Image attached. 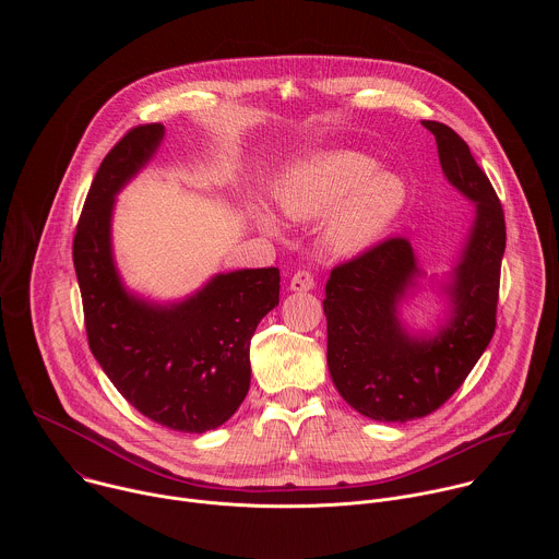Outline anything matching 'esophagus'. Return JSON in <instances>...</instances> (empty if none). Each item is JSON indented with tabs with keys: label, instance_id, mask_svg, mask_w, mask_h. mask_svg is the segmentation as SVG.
<instances>
[{
	"label": "esophagus",
	"instance_id": "34e87169",
	"mask_svg": "<svg viewBox=\"0 0 559 559\" xmlns=\"http://www.w3.org/2000/svg\"><path fill=\"white\" fill-rule=\"evenodd\" d=\"M289 289L292 292H309V289H313V276L309 272H305V270H298L292 276V281H289Z\"/></svg>",
	"mask_w": 559,
	"mask_h": 559
}]
</instances>
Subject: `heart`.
<instances>
[{
	"label": "heart",
	"instance_id": "heart-1",
	"mask_svg": "<svg viewBox=\"0 0 559 559\" xmlns=\"http://www.w3.org/2000/svg\"><path fill=\"white\" fill-rule=\"evenodd\" d=\"M409 199L401 175L376 168L371 156L356 150H323L289 168L274 188V201L292 221L323 223V248L334 257H358L373 248L403 214ZM263 229L276 221L259 212Z\"/></svg>",
	"mask_w": 559,
	"mask_h": 559
}]
</instances>
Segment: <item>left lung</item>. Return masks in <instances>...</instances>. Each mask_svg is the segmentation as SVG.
<instances>
[{"label":"left lung","instance_id":"1","mask_svg":"<svg viewBox=\"0 0 559 559\" xmlns=\"http://www.w3.org/2000/svg\"><path fill=\"white\" fill-rule=\"evenodd\" d=\"M438 143L447 181L475 205L464 248L440 285L449 311L431 334L405 328L401 307L423 270L407 238H389L332 270L323 309L328 367L338 393L378 423H407L440 409L485 354L496 332L507 227L500 199L449 126L423 121Z\"/></svg>","mask_w":559,"mask_h":559}]
</instances>
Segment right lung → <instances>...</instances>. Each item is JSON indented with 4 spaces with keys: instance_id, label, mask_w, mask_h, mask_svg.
<instances>
[{
    "instance_id": "1",
    "label": "right lung",
    "mask_w": 559,
    "mask_h": 559,
    "mask_svg": "<svg viewBox=\"0 0 559 559\" xmlns=\"http://www.w3.org/2000/svg\"><path fill=\"white\" fill-rule=\"evenodd\" d=\"M166 128H132L102 162L76 223L72 261L88 345L110 382L145 418L205 433L241 407L250 389V341L278 305L276 267L212 276L175 302L132 294L115 265V197L147 166Z\"/></svg>"
}]
</instances>
